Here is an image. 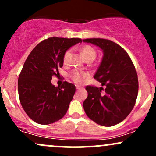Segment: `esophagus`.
Wrapping results in <instances>:
<instances>
[{
	"label": "esophagus",
	"mask_w": 156,
	"mask_h": 156,
	"mask_svg": "<svg viewBox=\"0 0 156 156\" xmlns=\"http://www.w3.org/2000/svg\"><path fill=\"white\" fill-rule=\"evenodd\" d=\"M80 89V87H78V86H76V89H77V90H79Z\"/></svg>",
	"instance_id": "obj_1"
}]
</instances>
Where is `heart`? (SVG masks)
I'll return each instance as SVG.
<instances>
[{
    "label": "heart",
    "instance_id": "heart-1",
    "mask_svg": "<svg viewBox=\"0 0 156 156\" xmlns=\"http://www.w3.org/2000/svg\"><path fill=\"white\" fill-rule=\"evenodd\" d=\"M80 53L82 56L83 57L84 59L86 61L88 59H93L94 60L96 57V51L92 47L89 45H85L80 49ZM71 55V50H68L66 51V53L64 55V63L67 64L69 61V57ZM87 76V74L85 73L78 72V71H75L73 73L72 78L73 80L76 83H81L83 81V79Z\"/></svg>",
    "mask_w": 156,
    "mask_h": 156
}]
</instances>
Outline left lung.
I'll return each instance as SVG.
<instances>
[{
  "label": "left lung",
  "mask_w": 156,
  "mask_h": 156,
  "mask_svg": "<svg viewBox=\"0 0 156 156\" xmlns=\"http://www.w3.org/2000/svg\"><path fill=\"white\" fill-rule=\"evenodd\" d=\"M83 42L103 51V58L94 78L105 87L104 89L86 87L88 97L83 102V109L97 124L113 126L124 120L135 105L139 91L136 71L128 53L115 42L101 38Z\"/></svg>",
  "instance_id": "obj_1"
}]
</instances>
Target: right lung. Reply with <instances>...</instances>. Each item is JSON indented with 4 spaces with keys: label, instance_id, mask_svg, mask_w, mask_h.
<instances>
[{
    "label": "right lung",
    "instance_id": "1",
    "mask_svg": "<svg viewBox=\"0 0 156 156\" xmlns=\"http://www.w3.org/2000/svg\"><path fill=\"white\" fill-rule=\"evenodd\" d=\"M79 42L78 38L51 37L37 44L25 62L18 79L19 98L25 112L37 123L51 124L67 113L76 87L65 81L55 87L52 76L59 74L66 51Z\"/></svg>",
    "mask_w": 156,
    "mask_h": 156
}]
</instances>
